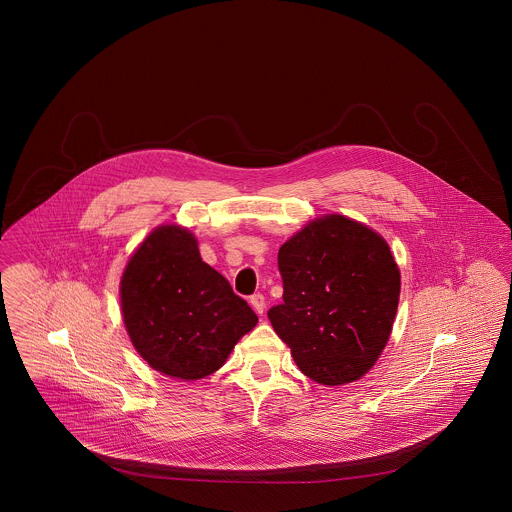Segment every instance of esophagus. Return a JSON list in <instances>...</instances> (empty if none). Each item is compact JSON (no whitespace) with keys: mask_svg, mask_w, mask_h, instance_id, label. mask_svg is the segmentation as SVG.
<instances>
[{"mask_svg":"<svg viewBox=\"0 0 512 512\" xmlns=\"http://www.w3.org/2000/svg\"><path fill=\"white\" fill-rule=\"evenodd\" d=\"M250 304L256 310V314H264V308H266V298H264V295L256 293V295L250 296Z\"/></svg>","mask_w":512,"mask_h":512,"instance_id":"esophagus-1","label":"esophagus"}]
</instances>
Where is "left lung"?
Listing matches in <instances>:
<instances>
[{
  "instance_id": "obj_1",
  "label": "left lung",
  "mask_w": 512,
  "mask_h": 512,
  "mask_svg": "<svg viewBox=\"0 0 512 512\" xmlns=\"http://www.w3.org/2000/svg\"><path fill=\"white\" fill-rule=\"evenodd\" d=\"M277 266L283 302L268 318L300 372L323 385L364 376L399 306L401 273L387 243L349 217H320L279 248Z\"/></svg>"
}]
</instances>
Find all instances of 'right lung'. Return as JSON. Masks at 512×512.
Wrapping results in <instances>:
<instances>
[{"label": "right lung", "instance_id": "add662e5", "mask_svg": "<svg viewBox=\"0 0 512 512\" xmlns=\"http://www.w3.org/2000/svg\"><path fill=\"white\" fill-rule=\"evenodd\" d=\"M121 308L140 356L165 376L200 379L223 366L258 316L202 262L187 229L163 225L138 246L121 279Z\"/></svg>", "mask_w": 512, "mask_h": 512}]
</instances>
